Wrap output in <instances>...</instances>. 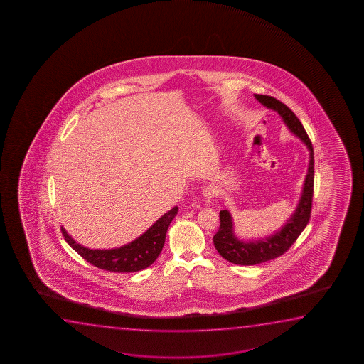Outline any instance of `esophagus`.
I'll use <instances>...</instances> for the list:
<instances>
[{
	"instance_id": "34e87169",
	"label": "esophagus",
	"mask_w": 364,
	"mask_h": 364,
	"mask_svg": "<svg viewBox=\"0 0 364 364\" xmlns=\"http://www.w3.org/2000/svg\"><path fill=\"white\" fill-rule=\"evenodd\" d=\"M203 195L206 200H213L219 195V188L215 185H208L203 190Z\"/></svg>"
}]
</instances>
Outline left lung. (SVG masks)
<instances>
[{
  "instance_id": "1",
  "label": "left lung",
  "mask_w": 364,
  "mask_h": 364,
  "mask_svg": "<svg viewBox=\"0 0 364 364\" xmlns=\"http://www.w3.org/2000/svg\"><path fill=\"white\" fill-rule=\"evenodd\" d=\"M255 98L269 109L279 113L292 134L302 140L309 151V164L304 178V189L297 208L286 224L267 237L259 240H240L234 232V221L229 210L220 211V229L214 236L215 249L231 264L252 266L262 264L284 255L294 245L309 224L314 198V146L304 125L287 105L274 97L255 95Z\"/></svg>"
}]
</instances>
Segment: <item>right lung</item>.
Segmentation results:
<instances>
[{
  "mask_svg": "<svg viewBox=\"0 0 364 364\" xmlns=\"http://www.w3.org/2000/svg\"><path fill=\"white\" fill-rule=\"evenodd\" d=\"M178 206H174L168 213H165L160 219L156 220L154 224L151 225L144 234L140 235L138 239L117 249H88L75 242V240L67 234L63 226L60 230L70 247L95 267L110 272H136L140 269H146L158 259L164 246L168 228L174 219L175 215L178 214Z\"/></svg>",
  "mask_w": 364,
  "mask_h": 364,
  "instance_id": "1",
  "label": "right lung"
}]
</instances>
